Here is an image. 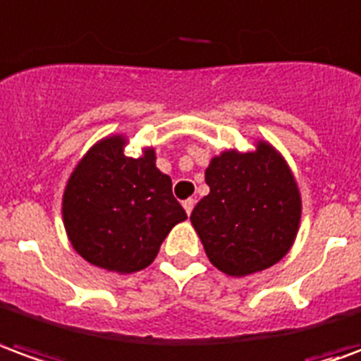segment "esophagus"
I'll list each match as a JSON object with an SVG mask.
<instances>
[{"label":"esophagus","mask_w":361,"mask_h":361,"mask_svg":"<svg viewBox=\"0 0 361 361\" xmlns=\"http://www.w3.org/2000/svg\"><path fill=\"white\" fill-rule=\"evenodd\" d=\"M194 204H196V200H192V198H188V200H185V202H183V206H185L186 214H188V216H190V214H192V209H194Z\"/></svg>","instance_id":"esophagus-1"}]
</instances>
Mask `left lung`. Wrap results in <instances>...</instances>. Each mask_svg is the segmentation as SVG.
I'll use <instances>...</instances> for the list:
<instances>
[{"mask_svg":"<svg viewBox=\"0 0 361 361\" xmlns=\"http://www.w3.org/2000/svg\"><path fill=\"white\" fill-rule=\"evenodd\" d=\"M209 194L190 214L209 262L229 276L267 270L290 250L301 200L286 161L264 142L226 152L206 169Z\"/></svg>","mask_w":361,"mask_h":361,"instance_id":"left-lung-1","label":"left lung"}]
</instances>
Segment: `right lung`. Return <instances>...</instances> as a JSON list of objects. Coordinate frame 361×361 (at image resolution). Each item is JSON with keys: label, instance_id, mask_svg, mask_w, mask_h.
Segmentation results:
<instances>
[{"label": "right lung", "instance_id": "obj_1", "mask_svg": "<svg viewBox=\"0 0 361 361\" xmlns=\"http://www.w3.org/2000/svg\"><path fill=\"white\" fill-rule=\"evenodd\" d=\"M120 135L91 147L63 192V226L73 249L94 267L130 274L149 267L186 212L155 152L124 155Z\"/></svg>", "mask_w": 361, "mask_h": 361}]
</instances>
